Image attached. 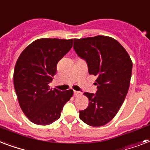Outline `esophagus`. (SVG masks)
<instances>
[{"label": "esophagus", "instance_id": "obj_1", "mask_svg": "<svg viewBox=\"0 0 150 150\" xmlns=\"http://www.w3.org/2000/svg\"><path fill=\"white\" fill-rule=\"evenodd\" d=\"M74 96H80V95H81V91H74Z\"/></svg>", "mask_w": 150, "mask_h": 150}]
</instances>
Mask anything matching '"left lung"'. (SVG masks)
<instances>
[{
	"label": "left lung",
	"instance_id": "8db88e82",
	"mask_svg": "<svg viewBox=\"0 0 150 150\" xmlns=\"http://www.w3.org/2000/svg\"><path fill=\"white\" fill-rule=\"evenodd\" d=\"M74 49L85 60L88 73L97 77L96 94L83 93L89 104L79 111L80 119L93 127L106 125L127 96L132 72L131 58L117 40L105 36L74 39Z\"/></svg>",
	"mask_w": 150,
	"mask_h": 150
}]
</instances>
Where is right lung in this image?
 <instances>
[{
	"mask_svg": "<svg viewBox=\"0 0 150 150\" xmlns=\"http://www.w3.org/2000/svg\"><path fill=\"white\" fill-rule=\"evenodd\" d=\"M73 40L39 39L25 47L14 69V87L24 114L33 124L48 125L60 117L74 91H61L48 86L57 64L71 49Z\"/></svg>",
	"mask_w": 150,
	"mask_h": 150,
	"instance_id": "1",
	"label": "right lung"
}]
</instances>
